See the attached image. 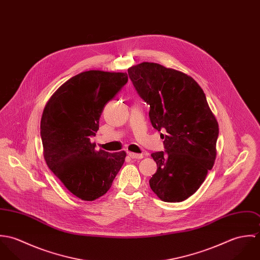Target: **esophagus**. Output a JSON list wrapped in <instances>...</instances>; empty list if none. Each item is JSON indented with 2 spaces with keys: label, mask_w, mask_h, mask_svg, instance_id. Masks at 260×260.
Instances as JSON below:
<instances>
[{
  "label": "esophagus",
  "mask_w": 260,
  "mask_h": 260,
  "mask_svg": "<svg viewBox=\"0 0 260 260\" xmlns=\"http://www.w3.org/2000/svg\"><path fill=\"white\" fill-rule=\"evenodd\" d=\"M129 156L132 159H142L143 158V154H138V153H133V152H129Z\"/></svg>",
  "instance_id": "1"
}]
</instances>
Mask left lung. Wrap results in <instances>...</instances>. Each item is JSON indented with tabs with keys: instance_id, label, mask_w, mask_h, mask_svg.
I'll use <instances>...</instances> for the list:
<instances>
[{
	"instance_id": "left-lung-1",
	"label": "left lung",
	"mask_w": 260,
	"mask_h": 260,
	"mask_svg": "<svg viewBox=\"0 0 260 260\" xmlns=\"http://www.w3.org/2000/svg\"><path fill=\"white\" fill-rule=\"evenodd\" d=\"M128 75L150 105L152 126L165 132V152L151 154L157 171L150 187L162 201L181 202L198 190L214 165L217 120L192 77L149 62L132 66Z\"/></svg>"
}]
</instances>
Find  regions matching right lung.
Listing matches in <instances>:
<instances>
[{
  "instance_id": "right-lung-1",
  "label": "right lung",
  "mask_w": 260,
  "mask_h": 260,
  "mask_svg": "<svg viewBox=\"0 0 260 260\" xmlns=\"http://www.w3.org/2000/svg\"><path fill=\"white\" fill-rule=\"evenodd\" d=\"M127 81L126 73L82 72L65 82L44 108L40 128L46 163L81 200L103 196L125 161V151H97L90 138L105 105Z\"/></svg>"
}]
</instances>
